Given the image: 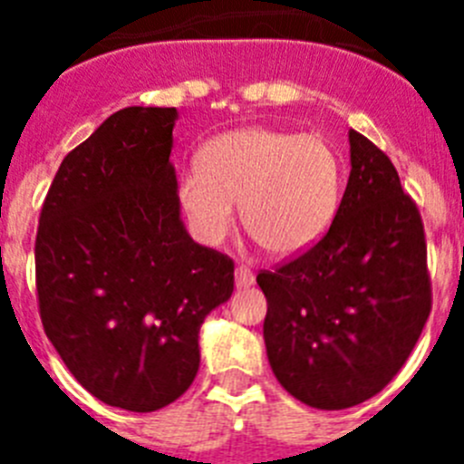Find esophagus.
<instances>
[{
  "label": "esophagus",
  "mask_w": 464,
  "mask_h": 464,
  "mask_svg": "<svg viewBox=\"0 0 464 464\" xmlns=\"http://www.w3.org/2000/svg\"><path fill=\"white\" fill-rule=\"evenodd\" d=\"M235 274H237V285H239V288H248V285H253V281H256L253 272L246 267V265H239Z\"/></svg>",
  "instance_id": "34e87169"
}]
</instances>
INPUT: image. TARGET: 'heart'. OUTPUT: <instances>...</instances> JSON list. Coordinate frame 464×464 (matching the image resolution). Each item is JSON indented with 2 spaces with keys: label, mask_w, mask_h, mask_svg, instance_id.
<instances>
[{
  "label": "heart",
  "mask_w": 464,
  "mask_h": 464,
  "mask_svg": "<svg viewBox=\"0 0 464 464\" xmlns=\"http://www.w3.org/2000/svg\"><path fill=\"white\" fill-rule=\"evenodd\" d=\"M343 162L323 134L246 127L213 139L179 181V202L208 244L235 225L272 256L304 253L330 227L339 207Z\"/></svg>",
  "instance_id": "obj_1"
}]
</instances>
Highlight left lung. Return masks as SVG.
Listing matches in <instances>:
<instances>
[{
    "label": "left lung",
    "mask_w": 464,
    "mask_h": 464,
    "mask_svg": "<svg viewBox=\"0 0 464 464\" xmlns=\"http://www.w3.org/2000/svg\"><path fill=\"white\" fill-rule=\"evenodd\" d=\"M348 141L351 176L330 229L257 274L274 376L315 409L355 407L383 391L432 311L420 211L376 143L355 130Z\"/></svg>",
    "instance_id": "8db88e82"
}]
</instances>
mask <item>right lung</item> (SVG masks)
Instances as JSON below:
<instances>
[{"label": "right lung", "mask_w": 464, "mask_h": 464, "mask_svg": "<svg viewBox=\"0 0 464 464\" xmlns=\"http://www.w3.org/2000/svg\"><path fill=\"white\" fill-rule=\"evenodd\" d=\"M174 122V106L106 118L63 160L34 244L46 337L90 395L139 413L190 388L199 325L235 290V260L181 223Z\"/></svg>", "instance_id": "obj_1"}]
</instances>
